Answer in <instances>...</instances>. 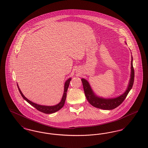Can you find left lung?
Wrapping results in <instances>:
<instances>
[{"label": "left lung", "mask_w": 148, "mask_h": 148, "mask_svg": "<svg viewBox=\"0 0 148 148\" xmlns=\"http://www.w3.org/2000/svg\"><path fill=\"white\" fill-rule=\"evenodd\" d=\"M125 44H127V42ZM134 80V70L133 65V57L132 56L131 61V73L130 78L127 90L123 94L115 98H104L97 95L92 90L89 83L84 78L82 79V82L83 85L85 95L87 100L92 106L104 110H112L119 106L124 99L126 98L129 92L132 89Z\"/></svg>", "instance_id": "8db88e82"}]
</instances>
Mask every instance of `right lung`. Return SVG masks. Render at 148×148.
I'll return each instance as SVG.
<instances>
[{
	"label": "right lung",
	"instance_id": "add662e5",
	"mask_svg": "<svg viewBox=\"0 0 148 148\" xmlns=\"http://www.w3.org/2000/svg\"><path fill=\"white\" fill-rule=\"evenodd\" d=\"M71 79V78L69 77L65 82L63 95V97H62L61 101L58 104L53 106H42V105H39V104H36V103H34L31 101L30 100H28L26 97H25V96L23 95V94L21 92L18 84H17V86H18V88L19 89V91L20 92L22 97L23 98L24 100H25L28 103H29L31 106H34L38 110H39V112H41L42 113H45V114H52V113H56L57 111L59 110L60 109H62L63 107L65 100H66V92L68 90V88L69 87Z\"/></svg>",
	"mask_w": 148,
	"mask_h": 148
}]
</instances>
